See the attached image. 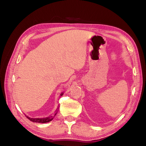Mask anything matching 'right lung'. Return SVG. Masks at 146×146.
Listing matches in <instances>:
<instances>
[{
	"label": "right lung",
	"mask_w": 146,
	"mask_h": 146,
	"mask_svg": "<svg viewBox=\"0 0 146 146\" xmlns=\"http://www.w3.org/2000/svg\"><path fill=\"white\" fill-rule=\"evenodd\" d=\"M63 93L61 94V96H63ZM59 108H58L57 109H58ZM57 113V112H56ZM56 113L55 114V115H56ZM26 117H27L30 121H32L33 122H37V123H46V122H48L51 121L53 119H54V116H50L49 117H46V118H30L28 116H26Z\"/></svg>",
	"instance_id": "add662e5"
}]
</instances>
